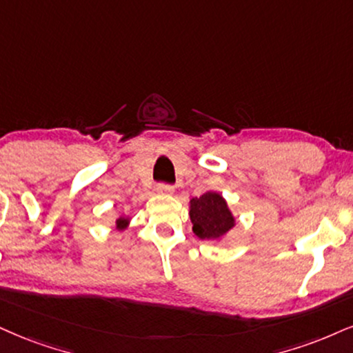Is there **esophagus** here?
I'll return each instance as SVG.
<instances>
[{
  "label": "esophagus",
  "mask_w": 353,
  "mask_h": 353,
  "mask_svg": "<svg viewBox=\"0 0 353 353\" xmlns=\"http://www.w3.org/2000/svg\"><path fill=\"white\" fill-rule=\"evenodd\" d=\"M173 191H175V188H173L172 185H165V183L157 185V193L160 194H173Z\"/></svg>",
  "instance_id": "34e87169"
}]
</instances>
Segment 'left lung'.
<instances>
[{"label": "left lung", "mask_w": 353, "mask_h": 353, "mask_svg": "<svg viewBox=\"0 0 353 353\" xmlns=\"http://www.w3.org/2000/svg\"><path fill=\"white\" fill-rule=\"evenodd\" d=\"M190 219L193 232L201 241H219L236 225L225 199L216 191H208L190 201Z\"/></svg>", "instance_id": "obj_1"}]
</instances>
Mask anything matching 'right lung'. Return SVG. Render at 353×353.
<instances>
[{"instance_id": "1", "label": "right lung", "mask_w": 353, "mask_h": 353, "mask_svg": "<svg viewBox=\"0 0 353 353\" xmlns=\"http://www.w3.org/2000/svg\"><path fill=\"white\" fill-rule=\"evenodd\" d=\"M128 225H129V217L121 216V217H117V219H116V229L117 230H124L125 228H128Z\"/></svg>"}]
</instances>
